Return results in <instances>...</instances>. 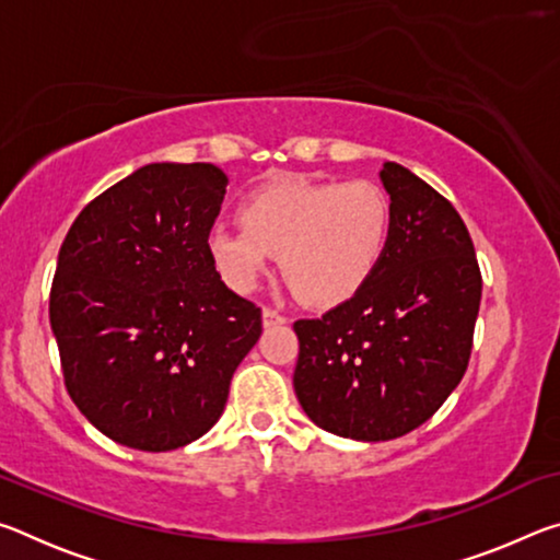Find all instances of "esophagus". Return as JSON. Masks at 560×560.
<instances>
[{"instance_id": "1", "label": "esophagus", "mask_w": 560, "mask_h": 560, "mask_svg": "<svg viewBox=\"0 0 560 560\" xmlns=\"http://www.w3.org/2000/svg\"><path fill=\"white\" fill-rule=\"evenodd\" d=\"M261 316H264V326H279V324H287V316H283V314H279V311L277 308H264L261 311Z\"/></svg>"}]
</instances>
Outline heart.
Wrapping results in <instances>:
<instances>
[{
    "mask_svg": "<svg viewBox=\"0 0 560 560\" xmlns=\"http://www.w3.org/2000/svg\"><path fill=\"white\" fill-rule=\"evenodd\" d=\"M242 226H212L207 254L236 293L259 287L279 257L293 293L311 306H336L365 287L390 242L393 207L371 179L277 177L236 207Z\"/></svg>",
    "mask_w": 560,
    "mask_h": 560,
    "instance_id": "obj_1",
    "label": "heart"
}]
</instances>
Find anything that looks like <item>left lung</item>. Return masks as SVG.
<instances>
[{"instance_id":"left-lung-1","label":"left lung","mask_w":560,"mask_h":560,"mask_svg":"<svg viewBox=\"0 0 560 560\" xmlns=\"http://www.w3.org/2000/svg\"><path fill=\"white\" fill-rule=\"evenodd\" d=\"M390 242L355 296L293 324V390L320 430L385 442L440 410L469 365L481 301L471 236L447 197L385 163Z\"/></svg>"}]
</instances>
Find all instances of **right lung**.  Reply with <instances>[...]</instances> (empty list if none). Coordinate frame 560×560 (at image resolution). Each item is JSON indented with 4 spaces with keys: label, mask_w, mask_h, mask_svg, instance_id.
Masks as SVG:
<instances>
[{
    "label": "right lung",
    "mask_w": 560,
    "mask_h": 560,
    "mask_svg": "<svg viewBox=\"0 0 560 560\" xmlns=\"http://www.w3.org/2000/svg\"><path fill=\"white\" fill-rule=\"evenodd\" d=\"M226 175L153 163L83 207L61 244L49 318L81 415L130 450L185 447L224 412L261 308L214 271L207 232Z\"/></svg>",
    "instance_id": "right-lung-1"
}]
</instances>
